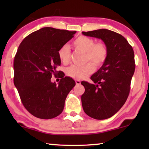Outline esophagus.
Masks as SVG:
<instances>
[{
  "mask_svg": "<svg viewBox=\"0 0 149 149\" xmlns=\"http://www.w3.org/2000/svg\"><path fill=\"white\" fill-rule=\"evenodd\" d=\"M75 84L77 85H79L81 84V81L79 80H75Z\"/></svg>",
  "mask_w": 149,
  "mask_h": 149,
  "instance_id": "esophagus-1",
  "label": "esophagus"
}]
</instances>
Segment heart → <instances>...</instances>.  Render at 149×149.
Segmentation results:
<instances>
[{"instance_id": "b5f03b06", "label": "heart", "mask_w": 149, "mask_h": 149, "mask_svg": "<svg viewBox=\"0 0 149 149\" xmlns=\"http://www.w3.org/2000/svg\"><path fill=\"white\" fill-rule=\"evenodd\" d=\"M73 45L76 50L85 52L84 62H91L96 68L102 66L107 59L108 50L104 42H95L94 39L81 35L74 40ZM58 54L62 64H69L71 60V51L67 45L60 48ZM92 64L88 62L83 65H71L65 69V74L75 79H84L94 72L95 67Z\"/></svg>"}]
</instances>
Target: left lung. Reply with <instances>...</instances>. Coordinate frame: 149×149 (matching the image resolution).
<instances>
[{"label": "left lung", "mask_w": 149, "mask_h": 149, "mask_svg": "<svg viewBox=\"0 0 149 149\" xmlns=\"http://www.w3.org/2000/svg\"><path fill=\"white\" fill-rule=\"evenodd\" d=\"M82 33L100 39L108 50L107 59L91 79L94 84L81 81V95L85 114L96 120L112 117L127 100L130 91L135 63L134 52L124 37L110 30L101 29Z\"/></svg>", "instance_id": "1"}]
</instances>
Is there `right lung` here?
I'll return each instance as SVG.
<instances>
[{
	"label": "right lung",
	"mask_w": 149,
	"mask_h": 149,
	"mask_svg": "<svg viewBox=\"0 0 149 149\" xmlns=\"http://www.w3.org/2000/svg\"><path fill=\"white\" fill-rule=\"evenodd\" d=\"M76 31L43 27L31 33L20 43L14 60V83L26 110L41 119H52L62 112L75 81L57 71L60 48ZM60 74V75L59 74ZM60 75L58 85L50 81Z\"/></svg>",
	"instance_id": "right-lung-1"
}]
</instances>
